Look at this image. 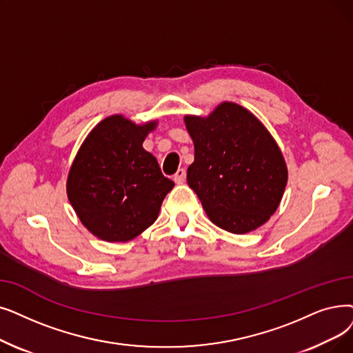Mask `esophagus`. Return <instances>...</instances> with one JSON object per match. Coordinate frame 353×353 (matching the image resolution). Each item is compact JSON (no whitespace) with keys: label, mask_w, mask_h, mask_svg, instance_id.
Wrapping results in <instances>:
<instances>
[{"label":"esophagus","mask_w":353,"mask_h":353,"mask_svg":"<svg viewBox=\"0 0 353 353\" xmlns=\"http://www.w3.org/2000/svg\"><path fill=\"white\" fill-rule=\"evenodd\" d=\"M173 180L177 183V185H183V183H185V180H186V170H185V168H179L177 173L173 177Z\"/></svg>","instance_id":"34e87169"}]
</instances>
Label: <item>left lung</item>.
<instances>
[{
    "instance_id": "8db88e82",
    "label": "left lung",
    "mask_w": 353,
    "mask_h": 353,
    "mask_svg": "<svg viewBox=\"0 0 353 353\" xmlns=\"http://www.w3.org/2000/svg\"><path fill=\"white\" fill-rule=\"evenodd\" d=\"M194 144L188 185L208 218L242 235L263 226L277 210L288 180L274 137L251 111L221 102L209 115H185Z\"/></svg>"
}]
</instances>
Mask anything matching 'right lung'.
Listing matches in <instances>:
<instances>
[{
    "label": "right lung",
    "mask_w": 353,
    "mask_h": 353,
    "mask_svg": "<svg viewBox=\"0 0 353 353\" xmlns=\"http://www.w3.org/2000/svg\"><path fill=\"white\" fill-rule=\"evenodd\" d=\"M157 119L135 124L121 114L92 128L76 152L66 181L68 199L82 225L106 242H128L156 222L174 183L143 148Z\"/></svg>",
    "instance_id": "right-lung-1"
}]
</instances>
